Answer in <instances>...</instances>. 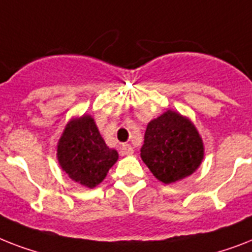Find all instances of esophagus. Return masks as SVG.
<instances>
[{
	"instance_id": "34e87169",
	"label": "esophagus",
	"mask_w": 252,
	"mask_h": 252,
	"mask_svg": "<svg viewBox=\"0 0 252 252\" xmlns=\"http://www.w3.org/2000/svg\"><path fill=\"white\" fill-rule=\"evenodd\" d=\"M122 154L123 155H130L133 154V147L129 144H123L122 145Z\"/></svg>"
}]
</instances>
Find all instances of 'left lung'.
I'll use <instances>...</instances> for the list:
<instances>
[{
	"label": "left lung",
	"mask_w": 252,
	"mask_h": 252,
	"mask_svg": "<svg viewBox=\"0 0 252 252\" xmlns=\"http://www.w3.org/2000/svg\"><path fill=\"white\" fill-rule=\"evenodd\" d=\"M141 158L161 183H176L199 167L202 138L189 120L168 110L147 124Z\"/></svg>",
	"instance_id": "8db88e82"
}]
</instances>
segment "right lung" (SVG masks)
<instances>
[{
	"instance_id": "obj_1",
	"label": "right lung",
	"mask_w": 252,
	"mask_h": 252,
	"mask_svg": "<svg viewBox=\"0 0 252 252\" xmlns=\"http://www.w3.org/2000/svg\"><path fill=\"white\" fill-rule=\"evenodd\" d=\"M57 155L63 171L73 181L87 188H94L101 183L118 160L116 150L105 144L89 115L67 124L59 140Z\"/></svg>"
}]
</instances>
